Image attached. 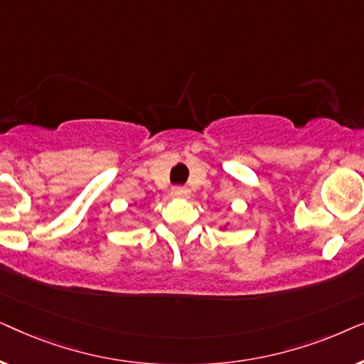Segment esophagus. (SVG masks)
Masks as SVG:
<instances>
[{
	"label": "esophagus",
	"instance_id": "obj_1",
	"mask_svg": "<svg viewBox=\"0 0 364 364\" xmlns=\"http://www.w3.org/2000/svg\"><path fill=\"white\" fill-rule=\"evenodd\" d=\"M172 196L173 197H188V188L187 187H182V186H176L172 187Z\"/></svg>",
	"mask_w": 364,
	"mask_h": 364
}]
</instances>
